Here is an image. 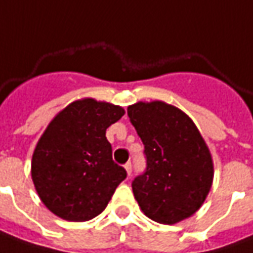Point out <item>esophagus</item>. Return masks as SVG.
I'll return each instance as SVG.
<instances>
[{
	"mask_svg": "<svg viewBox=\"0 0 253 253\" xmlns=\"http://www.w3.org/2000/svg\"><path fill=\"white\" fill-rule=\"evenodd\" d=\"M125 169H126L127 175L130 176L131 175V162H127L126 165H125Z\"/></svg>",
	"mask_w": 253,
	"mask_h": 253,
	"instance_id": "obj_1",
	"label": "esophagus"
}]
</instances>
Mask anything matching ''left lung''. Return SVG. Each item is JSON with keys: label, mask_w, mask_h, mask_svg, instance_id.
Returning a JSON list of instances; mask_svg holds the SVG:
<instances>
[{"label": "left lung", "mask_w": 253, "mask_h": 253, "mask_svg": "<svg viewBox=\"0 0 253 253\" xmlns=\"http://www.w3.org/2000/svg\"><path fill=\"white\" fill-rule=\"evenodd\" d=\"M127 115L144 144L147 168L131 183L148 218L176 224L193 215L213 185L210 150L193 120L162 100L137 102Z\"/></svg>", "instance_id": "1"}]
</instances>
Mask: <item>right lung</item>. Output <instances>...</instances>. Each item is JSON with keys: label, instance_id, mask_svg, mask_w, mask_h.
Returning <instances> with one entry per match:
<instances>
[{"label": "right lung", "instance_id": "obj_1", "mask_svg": "<svg viewBox=\"0 0 253 253\" xmlns=\"http://www.w3.org/2000/svg\"><path fill=\"white\" fill-rule=\"evenodd\" d=\"M125 115L108 102H71L48 123L32 157V180L40 200L67 221L100 214L127 176L112 160L106 128Z\"/></svg>", "mask_w": 253, "mask_h": 253}]
</instances>
